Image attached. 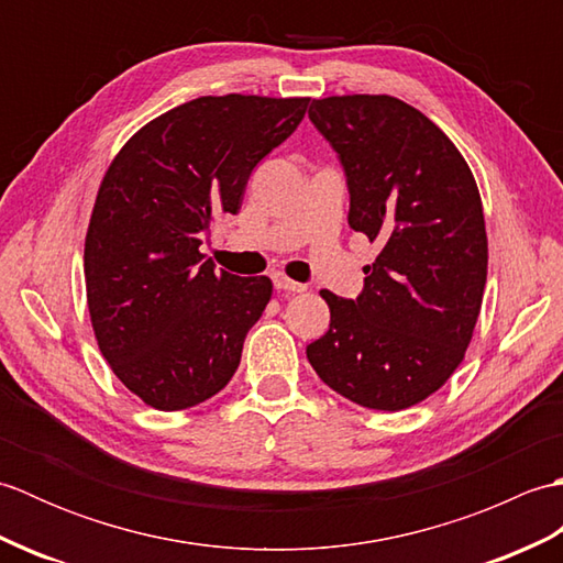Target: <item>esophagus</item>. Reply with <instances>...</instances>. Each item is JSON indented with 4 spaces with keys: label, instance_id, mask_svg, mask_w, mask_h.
<instances>
[{
    "label": "esophagus",
    "instance_id": "esophagus-1",
    "mask_svg": "<svg viewBox=\"0 0 563 563\" xmlns=\"http://www.w3.org/2000/svg\"><path fill=\"white\" fill-rule=\"evenodd\" d=\"M273 285H275V290L305 292V285H302V283H295V280L288 278V275H283V273H275V275H273Z\"/></svg>",
    "mask_w": 563,
    "mask_h": 563
}]
</instances>
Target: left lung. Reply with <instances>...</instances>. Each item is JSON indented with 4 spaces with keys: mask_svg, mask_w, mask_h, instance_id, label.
I'll list each match as a JSON object with an SVG mask.
<instances>
[{
    "mask_svg": "<svg viewBox=\"0 0 563 563\" xmlns=\"http://www.w3.org/2000/svg\"><path fill=\"white\" fill-rule=\"evenodd\" d=\"M309 121L339 154L349 224L382 251L355 300L321 290L331 324L307 361L353 404L409 409L450 379L479 319L488 266L479 188L450 137L394 97L314 99Z\"/></svg>",
    "mask_w": 563,
    "mask_h": 563,
    "instance_id": "left-lung-1",
    "label": "left lung"
}]
</instances>
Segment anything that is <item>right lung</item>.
<instances>
[{"mask_svg": "<svg viewBox=\"0 0 563 563\" xmlns=\"http://www.w3.org/2000/svg\"><path fill=\"white\" fill-rule=\"evenodd\" d=\"M307 103L194 99L140 128L106 172L84 242L91 327L115 377L154 409H190L236 373L273 283L214 271L200 244L239 212L254 166Z\"/></svg>", "mask_w": 563, "mask_h": 563, "instance_id": "1", "label": "right lung"}]
</instances>
